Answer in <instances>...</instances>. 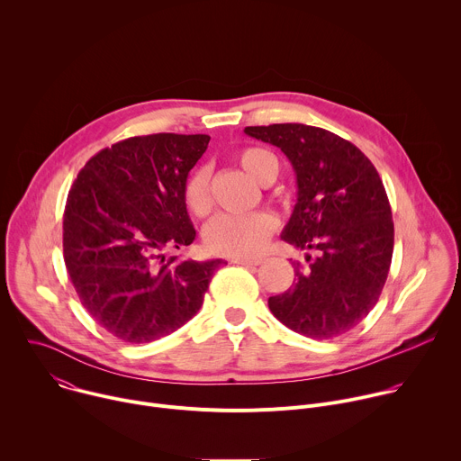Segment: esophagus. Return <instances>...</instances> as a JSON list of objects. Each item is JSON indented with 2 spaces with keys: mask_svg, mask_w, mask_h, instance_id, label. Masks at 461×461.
<instances>
[{
  "mask_svg": "<svg viewBox=\"0 0 461 461\" xmlns=\"http://www.w3.org/2000/svg\"><path fill=\"white\" fill-rule=\"evenodd\" d=\"M233 265H239V267H257L260 265V258H248V257H231L230 258Z\"/></svg>",
  "mask_w": 461,
  "mask_h": 461,
  "instance_id": "obj_1",
  "label": "esophagus"
}]
</instances>
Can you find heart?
I'll return each mask as SVG.
<instances>
[{"mask_svg": "<svg viewBox=\"0 0 461 461\" xmlns=\"http://www.w3.org/2000/svg\"><path fill=\"white\" fill-rule=\"evenodd\" d=\"M237 158L240 167L262 185L272 176H277V160L267 149L246 148ZM184 203L196 217H203L210 212V171L206 167L193 171L185 180ZM276 228L277 221L270 213H251L244 217L219 215L206 226L204 244L212 253L217 255L253 257L267 246Z\"/></svg>", "mask_w": 461, "mask_h": 461, "instance_id": "1", "label": "heart"}]
</instances>
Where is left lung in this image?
<instances>
[{"mask_svg":"<svg viewBox=\"0 0 461 461\" xmlns=\"http://www.w3.org/2000/svg\"><path fill=\"white\" fill-rule=\"evenodd\" d=\"M251 139L277 146L297 180V204L281 239L306 255L308 270L268 299L290 330L312 339L338 338L357 326L384 286L393 222L372 162L348 140L304 123L246 127Z\"/></svg>","mask_w":461,"mask_h":461,"instance_id":"obj_1","label":"left lung"}]
</instances>
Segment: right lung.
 Listing matches in <instances>:
<instances>
[{
	"instance_id": "right-lung-1",
	"label": "right lung",
	"mask_w": 461,
	"mask_h": 461,
	"mask_svg": "<svg viewBox=\"0 0 461 461\" xmlns=\"http://www.w3.org/2000/svg\"><path fill=\"white\" fill-rule=\"evenodd\" d=\"M208 135H148L95 155L63 213V258L89 315L123 343H151L201 310L221 258L166 260L194 240L184 185Z\"/></svg>"
}]
</instances>
